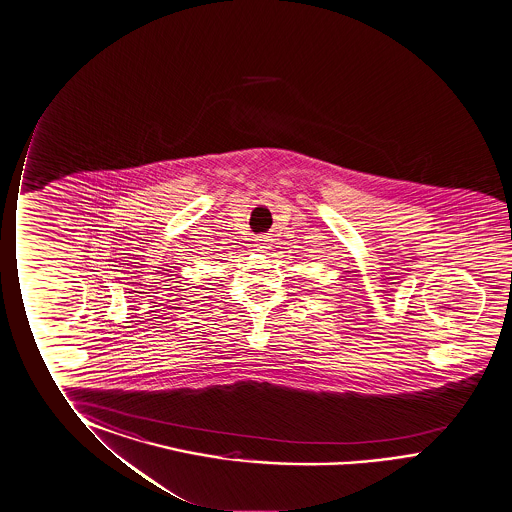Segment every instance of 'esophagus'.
Returning <instances> with one entry per match:
<instances>
[{
	"label": "esophagus",
	"instance_id": "1",
	"mask_svg": "<svg viewBox=\"0 0 512 512\" xmlns=\"http://www.w3.org/2000/svg\"><path fill=\"white\" fill-rule=\"evenodd\" d=\"M256 247H258V251L270 249V237L268 235H260V237L256 238Z\"/></svg>",
	"mask_w": 512,
	"mask_h": 512
}]
</instances>
